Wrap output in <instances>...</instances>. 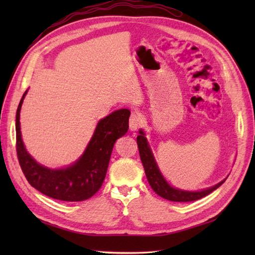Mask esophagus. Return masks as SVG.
<instances>
[{
    "label": "esophagus",
    "instance_id": "34e87169",
    "mask_svg": "<svg viewBox=\"0 0 255 255\" xmlns=\"http://www.w3.org/2000/svg\"><path fill=\"white\" fill-rule=\"evenodd\" d=\"M142 124V119L140 117V115L138 113H132L130 118H129V129H130L131 131L137 130V129L141 126Z\"/></svg>",
    "mask_w": 255,
    "mask_h": 255
}]
</instances>
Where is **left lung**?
<instances>
[{
  "label": "left lung",
  "mask_w": 255,
  "mask_h": 255,
  "mask_svg": "<svg viewBox=\"0 0 255 255\" xmlns=\"http://www.w3.org/2000/svg\"><path fill=\"white\" fill-rule=\"evenodd\" d=\"M137 143L139 148L140 159H141L142 165L144 167L145 176L148 178V182L150 184L151 188H152L153 191L159 195V196H161L164 199L171 200V202L184 203V202H193V200L203 198L205 196H207V195L210 194L211 192H214L215 189H217L221 184L225 183L227 177L229 176L227 175L226 178H224V180L220 181L219 183L215 184L214 186L200 189V191H185V189L174 187L170 185L169 182L165 180V177L161 173L158 163H156V161L154 159L152 150L150 148L147 137H145V133L142 129H140L139 130V136L137 137Z\"/></svg>",
  "instance_id": "8db88e82"
}]
</instances>
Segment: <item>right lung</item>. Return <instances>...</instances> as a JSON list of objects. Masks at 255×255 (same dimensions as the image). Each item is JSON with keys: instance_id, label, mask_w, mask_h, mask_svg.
<instances>
[{"instance_id": "add662e5", "label": "right lung", "mask_w": 255, "mask_h": 255, "mask_svg": "<svg viewBox=\"0 0 255 255\" xmlns=\"http://www.w3.org/2000/svg\"><path fill=\"white\" fill-rule=\"evenodd\" d=\"M27 92L28 90L21 97L16 112V150L27 181L37 191L51 198L64 202L89 199L104 182L116 140L128 131L130 111L122 108L102 118L83 154L74 163L60 169H50L38 163L27 152L21 139L19 114Z\"/></svg>"}]
</instances>
